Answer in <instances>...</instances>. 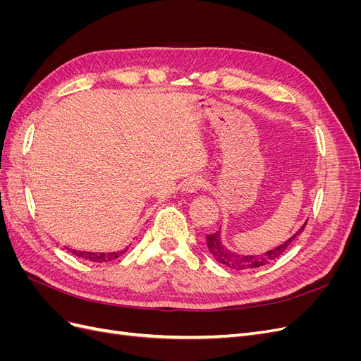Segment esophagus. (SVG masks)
Masks as SVG:
<instances>
[{"label":"esophagus","instance_id":"34e87169","mask_svg":"<svg viewBox=\"0 0 361 361\" xmlns=\"http://www.w3.org/2000/svg\"><path fill=\"white\" fill-rule=\"evenodd\" d=\"M206 187V180L202 176H191L183 183V190L187 192H195Z\"/></svg>","mask_w":361,"mask_h":361}]
</instances>
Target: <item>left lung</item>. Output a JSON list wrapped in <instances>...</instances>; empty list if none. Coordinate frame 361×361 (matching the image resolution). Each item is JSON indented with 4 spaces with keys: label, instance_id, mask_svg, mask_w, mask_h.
I'll list each match as a JSON object with an SVG mask.
<instances>
[{
    "label": "left lung",
    "instance_id": "1",
    "mask_svg": "<svg viewBox=\"0 0 361 361\" xmlns=\"http://www.w3.org/2000/svg\"><path fill=\"white\" fill-rule=\"evenodd\" d=\"M307 224V223H305ZM305 224L300 228V231L295 233L293 236H290L286 243H283L281 245L276 247L274 250H269L264 255H257V256H241V255H236L233 251L227 250L221 241H220V233L215 232L211 235H206V243H207V248H209L211 255L215 257V260L220 262V264L228 267V268H233L236 271H241V269H253V268H259V267H264L271 264L272 260L280 257L285 251L289 248V245L295 241V238H297L298 233H301L304 231Z\"/></svg>",
    "mask_w": 361,
    "mask_h": 361
}]
</instances>
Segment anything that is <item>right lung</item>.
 <instances>
[{
    "label": "right lung",
    "mask_w": 361,
    "mask_h": 361,
    "mask_svg": "<svg viewBox=\"0 0 361 361\" xmlns=\"http://www.w3.org/2000/svg\"><path fill=\"white\" fill-rule=\"evenodd\" d=\"M126 250L123 251H117V253H90V251H76V250H71V253L82 257L85 260H90V262H97V264H104V262H110L117 259L118 256H122Z\"/></svg>",
    "instance_id": "add662e5"
}]
</instances>
